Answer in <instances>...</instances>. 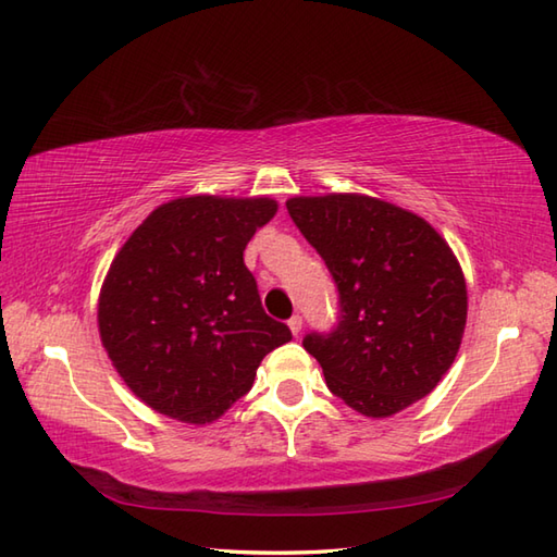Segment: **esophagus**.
Returning a JSON list of instances; mask_svg holds the SVG:
<instances>
[{
	"label": "esophagus",
	"mask_w": 557,
	"mask_h": 557,
	"mask_svg": "<svg viewBox=\"0 0 557 557\" xmlns=\"http://www.w3.org/2000/svg\"><path fill=\"white\" fill-rule=\"evenodd\" d=\"M287 325H289V330H292V335H299V333H301V325H304L301 315H299V313H297V315H292L289 321H287Z\"/></svg>",
	"instance_id": "esophagus-1"
}]
</instances>
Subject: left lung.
<instances>
[{
	"label": "left lung",
	"instance_id": "8db88e82",
	"mask_svg": "<svg viewBox=\"0 0 557 557\" xmlns=\"http://www.w3.org/2000/svg\"><path fill=\"white\" fill-rule=\"evenodd\" d=\"M287 210L339 294L333 330L304 337L330 393L375 419L429 395L467 325L465 275L443 236L369 196H299Z\"/></svg>",
	"mask_w": 557,
	"mask_h": 557
}]
</instances>
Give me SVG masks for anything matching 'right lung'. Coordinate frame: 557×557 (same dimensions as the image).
<instances>
[{
    "label": "right lung",
    "mask_w": 557,
    "mask_h": 557,
    "mask_svg": "<svg viewBox=\"0 0 557 557\" xmlns=\"http://www.w3.org/2000/svg\"><path fill=\"white\" fill-rule=\"evenodd\" d=\"M270 198H180L152 210L112 260L100 337L148 407L186 423L222 417L268 351L292 339L260 304L244 248L275 215Z\"/></svg>",
    "instance_id": "right-lung-1"
}]
</instances>
